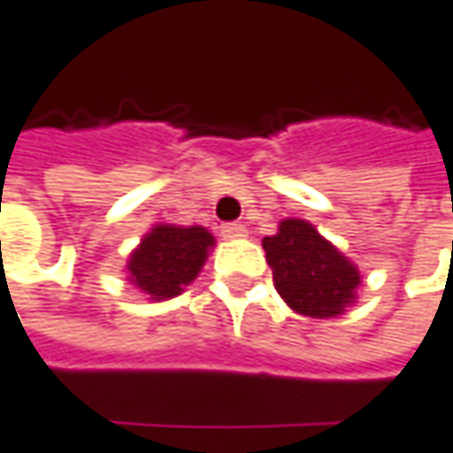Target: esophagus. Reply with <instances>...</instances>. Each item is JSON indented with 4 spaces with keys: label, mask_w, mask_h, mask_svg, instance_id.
<instances>
[{
    "label": "esophagus",
    "mask_w": 453,
    "mask_h": 453,
    "mask_svg": "<svg viewBox=\"0 0 453 453\" xmlns=\"http://www.w3.org/2000/svg\"><path fill=\"white\" fill-rule=\"evenodd\" d=\"M219 234L225 236V239H244L247 236V228L242 222H225L222 228H219Z\"/></svg>",
    "instance_id": "34e87169"
}]
</instances>
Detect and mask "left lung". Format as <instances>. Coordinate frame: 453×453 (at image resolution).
<instances>
[{
	"label": "left lung",
	"mask_w": 453,
	"mask_h": 453,
	"mask_svg": "<svg viewBox=\"0 0 453 453\" xmlns=\"http://www.w3.org/2000/svg\"><path fill=\"white\" fill-rule=\"evenodd\" d=\"M276 292L284 303L311 319L342 316L361 287L358 268L326 242L308 219H281L279 234L263 239Z\"/></svg>",
	"instance_id": "8db88e82"
}]
</instances>
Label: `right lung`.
Wrapping results in <instances>:
<instances>
[{
  "instance_id": "add662e5",
  "label": "right lung",
  "mask_w": 453,
  "mask_h": 453,
  "mask_svg": "<svg viewBox=\"0 0 453 453\" xmlns=\"http://www.w3.org/2000/svg\"><path fill=\"white\" fill-rule=\"evenodd\" d=\"M214 236L201 225H156L127 263V281L150 300L177 297L203 268Z\"/></svg>"
}]
</instances>
